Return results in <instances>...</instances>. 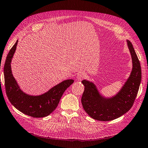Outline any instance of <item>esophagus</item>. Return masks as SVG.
<instances>
[{
  "label": "esophagus",
  "instance_id": "obj_1",
  "mask_svg": "<svg viewBox=\"0 0 148 148\" xmlns=\"http://www.w3.org/2000/svg\"><path fill=\"white\" fill-rule=\"evenodd\" d=\"M86 77V74L84 73H81L77 74V79L79 81H81L83 79H84Z\"/></svg>",
  "mask_w": 148,
  "mask_h": 148
}]
</instances>
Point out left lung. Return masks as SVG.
Here are the masks:
<instances>
[{
    "label": "left lung",
    "mask_w": 148,
    "mask_h": 148,
    "mask_svg": "<svg viewBox=\"0 0 148 148\" xmlns=\"http://www.w3.org/2000/svg\"><path fill=\"white\" fill-rule=\"evenodd\" d=\"M130 52L132 67L130 76L119 91L111 97L103 96L94 82L82 81L84 91L81 98L83 108L94 119L109 121L118 118L132 108L141 81L139 60L131 42L126 40Z\"/></svg>",
    "instance_id": "1"
}]
</instances>
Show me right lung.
Segmentation results:
<instances>
[{"mask_svg":"<svg viewBox=\"0 0 148 148\" xmlns=\"http://www.w3.org/2000/svg\"><path fill=\"white\" fill-rule=\"evenodd\" d=\"M17 43L18 40L7 55L3 68L7 96L10 103L25 114L33 117L47 116L55 110L63 93L73 84L74 80H64L40 95H31L24 92L14 78L11 69V62Z\"/></svg>","mask_w":148,"mask_h":148,"instance_id":"add662e5","label":"right lung"}]
</instances>
